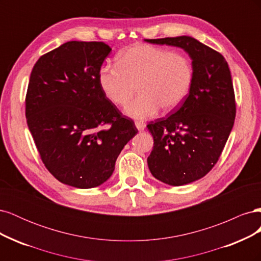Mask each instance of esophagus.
<instances>
[{
    "label": "esophagus",
    "mask_w": 261,
    "mask_h": 261,
    "mask_svg": "<svg viewBox=\"0 0 261 261\" xmlns=\"http://www.w3.org/2000/svg\"><path fill=\"white\" fill-rule=\"evenodd\" d=\"M135 125H136V127H137L138 130H144L146 128V124L144 122H141V121H136Z\"/></svg>",
    "instance_id": "34e87169"
}]
</instances>
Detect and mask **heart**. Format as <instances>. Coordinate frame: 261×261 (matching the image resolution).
<instances>
[{
    "mask_svg": "<svg viewBox=\"0 0 261 261\" xmlns=\"http://www.w3.org/2000/svg\"><path fill=\"white\" fill-rule=\"evenodd\" d=\"M98 81L105 96L115 106H125L135 92L138 96L125 108L134 118L153 116L162 108L172 111L187 98L194 83V68L185 54L150 44L126 49L116 64H105Z\"/></svg>",
    "mask_w": 261,
    "mask_h": 261,
    "instance_id": "1",
    "label": "heart"
}]
</instances>
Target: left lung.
<instances>
[{"label": "left lung", "instance_id": "obj_1", "mask_svg": "<svg viewBox=\"0 0 261 261\" xmlns=\"http://www.w3.org/2000/svg\"><path fill=\"white\" fill-rule=\"evenodd\" d=\"M178 46L192 59L194 83L171 115L150 122L153 149L147 162L151 174L172 186L189 184L215 167L233 128L236 105L230 68L223 55L188 36L146 39Z\"/></svg>", "mask_w": 261, "mask_h": 261}]
</instances>
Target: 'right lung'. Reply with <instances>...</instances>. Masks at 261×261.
<instances>
[{
    "instance_id": "obj_1",
    "label": "right lung",
    "mask_w": 261,
    "mask_h": 261,
    "mask_svg": "<svg viewBox=\"0 0 261 261\" xmlns=\"http://www.w3.org/2000/svg\"><path fill=\"white\" fill-rule=\"evenodd\" d=\"M111 50L105 42L68 41L43 54L31 70L27 124L45 168L63 184L105 183L138 133L100 88L99 70Z\"/></svg>"
}]
</instances>
